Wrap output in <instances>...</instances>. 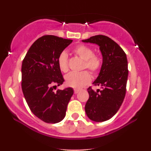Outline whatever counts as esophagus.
I'll use <instances>...</instances> for the list:
<instances>
[{"mask_svg":"<svg viewBox=\"0 0 151 151\" xmlns=\"http://www.w3.org/2000/svg\"><path fill=\"white\" fill-rule=\"evenodd\" d=\"M74 93H77L79 91V89H74Z\"/></svg>","mask_w":151,"mask_h":151,"instance_id":"esophagus-1","label":"esophagus"}]
</instances>
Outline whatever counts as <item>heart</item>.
Listing matches in <instances>:
<instances>
[{
	"mask_svg": "<svg viewBox=\"0 0 151 151\" xmlns=\"http://www.w3.org/2000/svg\"><path fill=\"white\" fill-rule=\"evenodd\" d=\"M74 52L78 57L83 60V70L87 68L92 73H97L102 66V60L99 55H94L93 50L89 47L80 45L76 47ZM58 65L60 70L63 72H67L70 69L68 57L67 53L63 52L58 58ZM91 80V74L88 71H83L79 73L71 72L65 77V82L67 86L75 89H80L89 84Z\"/></svg>",
	"mask_w": 151,
	"mask_h": 151,
	"instance_id": "1",
	"label": "heart"
}]
</instances>
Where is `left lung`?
Instances as JSON below:
<instances>
[{"instance_id": "left-lung-1", "label": "left lung", "mask_w": 151, "mask_h": 151, "mask_svg": "<svg viewBox=\"0 0 151 151\" xmlns=\"http://www.w3.org/2000/svg\"><path fill=\"white\" fill-rule=\"evenodd\" d=\"M82 42L98 45L103 57L99 74L93 82L101 89L94 91L89 86V97L85 105L87 116L93 121L102 122L116 114L125 98L129 74L127 58L122 48L107 36L99 35Z\"/></svg>"}]
</instances>
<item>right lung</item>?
<instances>
[{
	"mask_svg": "<svg viewBox=\"0 0 151 151\" xmlns=\"http://www.w3.org/2000/svg\"><path fill=\"white\" fill-rule=\"evenodd\" d=\"M72 42L44 35L32 45L22 61L21 85L26 102L36 116L48 124H56L65 118L74 93L71 87L54 91L65 81L58 58Z\"/></svg>",
	"mask_w": 151,
	"mask_h": 151,
	"instance_id": "1",
	"label": "right lung"
}]
</instances>
